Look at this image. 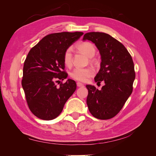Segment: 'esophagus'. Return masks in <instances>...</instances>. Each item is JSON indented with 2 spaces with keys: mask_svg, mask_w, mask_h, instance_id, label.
<instances>
[{
  "mask_svg": "<svg viewBox=\"0 0 156 156\" xmlns=\"http://www.w3.org/2000/svg\"><path fill=\"white\" fill-rule=\"evenodd\" d=\"M77 86L78 87H84V84H83V83H81L78 82V83H77Z\"/></svg>",
  "mask_w": 156,
  "mask_h": 156,
  "instance_id": "esophagus-1",
  "label": "esophagus"
}]
</instances>
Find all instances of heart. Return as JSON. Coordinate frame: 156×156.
<instances>
[{
  "label": "heart",
  "instance_id": "1",
  "mask_svg": "<svg viewBox=\"0 0 156 156\" xmlns=\"http://www.w3.org/2000/svg\"><path fill=\"white\" fill-rule=\"evenodd\" d=\"M77 48L79 51L82 52L83 53L86 55L88 57L92 58L95 55L96 49L94 44L90 42H82L77 45ZM91 62L93 60L91 58ZM64 64L69 67L72 64V49L68 48L65 51L63 55ZM94 75V70L91 68H75L70 73V76L75 81L85 83L88 81V79L92 77Z\"/></svg>",
  "mask_w": 156,
  "mask_h": 156
}]
</instances>
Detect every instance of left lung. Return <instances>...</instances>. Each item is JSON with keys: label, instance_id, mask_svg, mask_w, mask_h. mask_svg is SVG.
I'll return each instance as SVG.
<instances>
[{"label": "left lung", "instance_id": "1", "mask_svg": "<svg viewBox=\"0 0 156 156\" xmlns=\"http://www.w3.org/2000/svg\"><path fill=\"white\" fill-rule=\"evenodd\" d=\"M83 41L95 44L101 55L100 69L94 78L104 81L101 90L87 84L88 110L98 119H112L120 112L133 91L134 64L126 48L114 37L103 32H88Z\"/></svg>", "mask_w": 156, "mask_h": 156}]
</instances>
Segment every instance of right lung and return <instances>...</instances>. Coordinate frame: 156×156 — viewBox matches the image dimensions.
Masks as SVG:
<instances>
[{
	"label": "right lung",
	"mask_w": 156,
	"mask_h": 156,
	"mask_svg": "<svg viewBox=\"0 0 156 156\" xmlns=\"http://www.w3.org/2000/svg\"><path fill=\"white\" fill-rule=\"evenodd\" d=\"M83 34L81 32H63L45 36L30 49L23 66L22 87L28 105L36 116L45 120L56 119L77 88L68 79L56 85V79H66L63 55Z\"/></svg>",
	"instance_id": "add662e5"
}]
</instances>
